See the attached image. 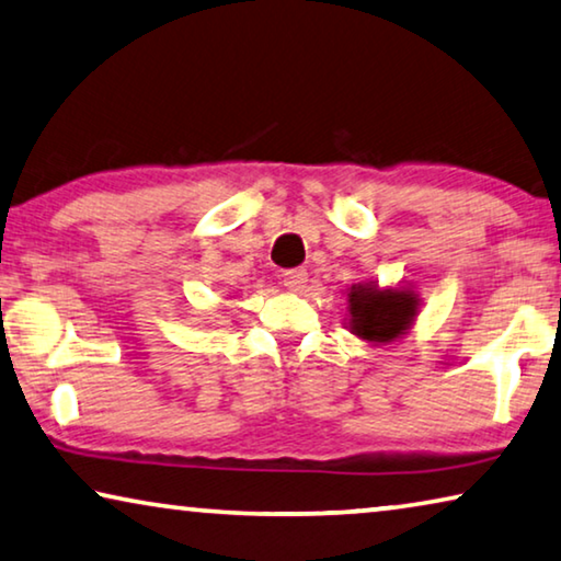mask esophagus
I'll use <instances>...</instances> for the list:
<instances>
[{
	"label": "esophagus",
	"instance_id": "1",
	"mask_svg": "<svg viewBox=\"0 0 561 561\" xmlns=\"http://www.w3.org/2000/svg\"><path fill=\"white\" fill-rule=\"evenodd\" d=\"M284 287L289 291H302L307 287V272L305 270H291V272H284Z\"/></svg>",
	"mask_w": 561,
	"mask_h": 561
}]
</instances>
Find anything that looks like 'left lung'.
<instances>
[{"mask_svg": "<svg viewBox=\"0 0 561 561\" xmlns=\"http://www.w3.org/2000/svg\"><path fill=\"white\" fill-rule=\"evenodd\" d=\"M421 299L413 287L357 282L347 289V328L370 345H390L413 328Z\"/></svg>", "mask_w": 561, "mask_h": 561, "instance_id": "8db88e82", "label": "left lung"}]
</instances>
